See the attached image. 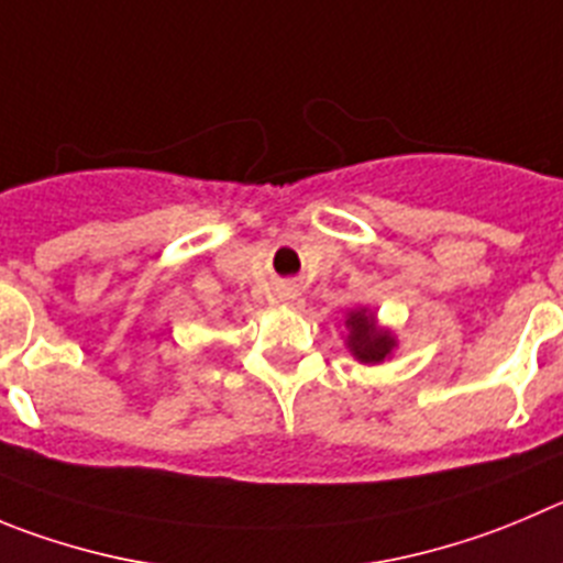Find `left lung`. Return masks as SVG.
Segmentation results:
<instances>
[{"label":"left lung","mask_w":563,"mask_h":563,"mask_svg":"<svg viewBox=\"0 0 563 563\" xmlns=\"http://www.w3.org/2000/svg\"><path fill=\"white\" fill-rule=\"evenodd\" d=\"M346 328H350V350H353L355 358L364 361V364H380V361L391 353L394 339L386 330H377L375 319L366 317L364 311L350 313Z\"/></svg>","instance_id":"obj_1"}]
</instances>
